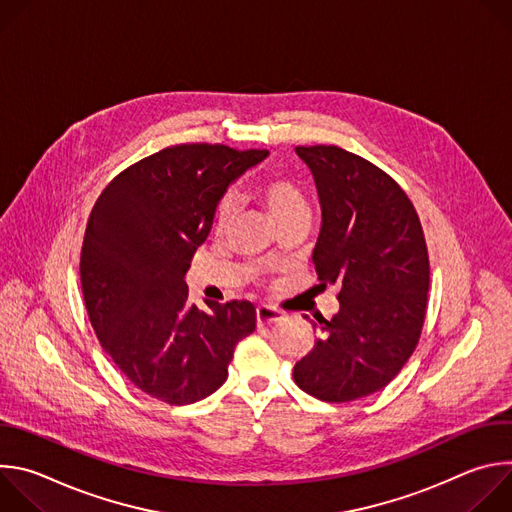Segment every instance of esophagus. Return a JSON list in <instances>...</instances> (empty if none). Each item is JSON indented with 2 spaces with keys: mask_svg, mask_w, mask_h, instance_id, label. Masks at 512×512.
<instances>
[{
  "mask_svg": "<svg viewBox=\"0 0 512 512\" xmlns=\"http://www.w3.org/2000/svg\"><path fill=\"white\" fill-rule=\"evenodd\" d=\"M283 318V314L271 306H257V324L259 326H271L275 322H279Z\"/></svg>",
  "mask_w": 512,
  "mask_h": 512,
  "instance_id": "1",
  "label": "esophagus"
}]
</instances>
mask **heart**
<instances>
[{"label":"heart","mask_w":512,"mask_h":512,"mask_svg":"<svg viewBox=\"0 0 512 512\" xmlns=\"http://www.w3.org/2000/svg\"><path fill=\"white\" fill-rule=\"evenodd\" d=\"M257 198L269 210L271 218L279 225L296 221V218H310V206L304 190L289 178L273 176L265 178L255 188ZM237 214V200L233 196L223 198L214 212V231L225 233Z\"/></svg>","instance_id":"1"}]
</instances>
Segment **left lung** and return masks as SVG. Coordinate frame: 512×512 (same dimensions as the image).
<instances>
[{
  "mask_svg": "<svg viewBox=\"0 0 512 512\" xmlns=\"http://www.w3.org/2000/svg\"><path fill=\"white\" fill-rule=\"evenodd\" d=\"M312 170L322 227L312 261L340 310L316 318L314 348L296 362L308 395L346 403L387 387L413 354L427 308L429 257L419 216L381 168L338 145L296 148Z\"/></svg>",
  "mask_w": 512,
  "mask_h": 512,
  "instance_id": "8db88e82",
  "label": "left lung"
}]
</instances>
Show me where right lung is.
<instances>
[{"label": "right lung", "instance_id": "right-lung-1", "mask_svg": "<svg viewBox=\"0 0 512 512\" xmlns=\"http://www.w3.org/2000/svg\"><path fill=\"white\" fill-rule=\"evenodd\" d=\"M267 154L172 145L115 176L91 210L81 251L89 320L117 369L158 401L212 395L229 377L235 346L255 330L247 300L190 306L184 275L218 200Z\"/></svg>", "mask_w": 512, "mask_h": 512}]
</instances>
